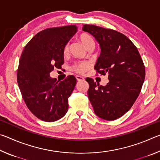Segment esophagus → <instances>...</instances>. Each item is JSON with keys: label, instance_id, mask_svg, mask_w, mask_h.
<instances>
[{"label": "esophagus", "instance_id": "1", "mask_svg": "<svg viewBox=\"0 0 160 160\" xmlns=\"http://www.w3.org/2000/svg\"><path fill=\"white\" fill-rule=\"evenodd\" d=\"M75 78H76V79H77L78 81H82V80H85V78H84L82 76H80V75H76V77H75Z\"/></svg>", "mask_w": 160, "mask_h": 160}]
</instances>
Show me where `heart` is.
Listing matches in <instances>:
<instances>
[{
  "mask_svg": "<svg viewBox=\"0 0 160 160\" xmlns=\"http://www.w3.org/2000/svg\"><path fill=\"white\" fill-rule=\"evenodd\" d=\"M80 41L87 48L92 47L94 42L92 37L88 33H82L79 36ZM68 52V45H66L63 48V53L66 54ZM91 66V64L88 61H79L75 63L71 67V69L78 73H83Z\"/></svg>",
  "mask_w": 160,
  "mask_h": 160,
  "instance_id": "heart-1",
  "label": "heart"
}]
</instances>
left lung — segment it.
<instances>
[{"label":"left lung","instance_id":"obj_1","mask_svg":"<svg viewBox=\"0 0 160 160\" xmlns=\"http://www.w3.org/2000/svg\"><path fill=\"white\" fill-rule=\"evenodd\" d=\"M82 30L95 38L101 53L94 66L97 74L108 75L107 85L88 78V97L94 113L101 118L115 120L131 109L141 91L145 65L139 51L125 35L113 29L84 25Z\"/></svg>","mask_w":160,"mask_h":160}]
</instances>
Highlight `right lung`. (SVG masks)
<instances>
[{
	"mask_svg": "<svg viewBox=\"0 0 160 160\" xmlns=\"http://www.w3.org/2000/svg\"><path fill=\"white\" fill-rule=\"evenodd\" d=\"M75 25L51 28L37 33L21 54L17 80L22 96L29 111L38 118L53 122L68 109L76 78L68 75L63 81L50 78L54 68L64 63L63 48L76 33Z\"/></svg>",
	"mask_w": 160,
	"mask_h": 160,
	"instance_id": "add662e5",
	"label": "right lung"
}]
</instances>
